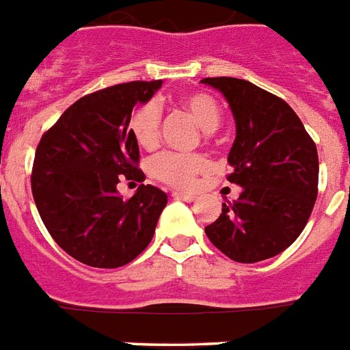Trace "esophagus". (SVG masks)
Wrapping results in <instances>:
<instances>
[{"label":"esophagus","mask_w":350,"mask_h":350,"mask_svg":"<svg viewBox=\"0 0 350 350\" xmlns=\"http://www.w3.org/2000/svg\"><path fill=\"white\" fill-rule=\"evenodd\" d=\"M172 197L175 198V200H184V202H195V200H197L195 195H188V193H180V191H175Z\"/></svg>","instance_id":"34e87169"}]
</instances>
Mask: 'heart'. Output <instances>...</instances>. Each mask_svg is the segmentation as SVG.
<instances>
[{
  "label": "heart",
  "instance_id": "b5f03b06",
  "mask_svg": "<svg viewBox=\"0 0 350 350\" xmlns=\"http://www.w3.org/2000/svg\"><path fill=\"white\" fill-rule=\"evenodd\" d=\"M180 105L189 111L204 131H215L220 124V108L217 100L208 94H188ZM130 131L135 142L144 150H153L159 142L161 131V108L157 103H144L130 117ZM209 170L208 161L200 155L162 153L150 164V173L161 183L177 189H191L200 173Z\"/></svg>",
  "mask_w": 350,
  "mask_h": 350
}]
</instances>
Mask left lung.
Returning <instances> with one entry per match:
<instances>
[{"instance_id":"obj_1","label":"left lung","mask_w":350,"mask_h":350,"mask_svg":"<svg viewBox=\"0 0 350 350\" xmlns=\"http://www.w3.org/2000/svg\"><path fill=\"white\" fill-rule=\"evenodd\" d=\"M229 103L237 135L228 155L229 183L242 188L206 226L217 250L254 264L287 250L306 228L318 195V152L293 108L237 77H206Z\"/></svg>"}]
</instances>
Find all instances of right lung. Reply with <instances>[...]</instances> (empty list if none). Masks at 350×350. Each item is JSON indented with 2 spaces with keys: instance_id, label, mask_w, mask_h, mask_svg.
<instances>
[{
  "instance_id": "right-lung-1",
  "label": "right lung",
  "mask_w": 350,
  "mask_h": 350,
  "mask_svg": "<svg viewBox=\"0 0 350 350\" xmlns=\"http://www.w3.org/2000/svg\"><path fill=\"white\" fill-rule=\"evenodd\" d=\"M161 86L162 81H131L81 97L39 141L33 200L52 239L83 264L116 269L152 242L167 195L141 184L124 200L117 184L119 177L144 180L128 126L133 108Z\"/></svg>"
}]
</instances>
